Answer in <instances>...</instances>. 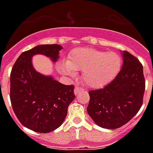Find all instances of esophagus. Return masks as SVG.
Masks as SVG:
<instances>
[{
  "label": "esophagus",
  "mask_w": 153,
  "mask_h": 153,
  "mask_svg": "<svg viewBox=\"0 0 153 153\" xmlns=\"http://www.w3.org/2000/svg\"><path fill=\"white\" fill-rule=\"evenodd\" d=\"M83 91V88L81 87V86H75V87H74V94L77 95L80 91Z\"/></svg>",
  "instance_id": "obj_1"
}]
</instances>
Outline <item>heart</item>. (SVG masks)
Wrapping results in <instances>:
<instances>
[{
	"label": "heart",
	"mask_w": 153,
	"mask_h": 153,
	"mask_svg": "<svg viewBox=\"0 0 153 153\" xmlns=\"http://www.w3.org/2000/svg\"><path fill=\"white\" fill-rule=\"evenodd\" d=\"M121 65V57L115 52L77 48L70 52L67 62H62L60 68L69 75H74L77 71H83L84 82L93 88H100L115 78Z\"/></svg>",
	"instance_id": "b5f03b06"
}]
</instances>
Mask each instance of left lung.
Returning a JSON list of instances; mask_svg holds the SVG:
<instances>
[{"mask_svg": "<svg viewBox=\"0 0 153 153\" xmlns=\"http://www.w3.org/2000/svg\"><path fill=\"white\" fill-rule=\"evenodd\" d=\"M122 68L103 88L89 91L87 112L102 128L114 129L128 123L143 104L145 80L137 58L124 51Z\"/></svg>", "mask_w": 153, "mask_h": 153, "instance_id": "8db88e82", "label": "left lung"}]
</instances>
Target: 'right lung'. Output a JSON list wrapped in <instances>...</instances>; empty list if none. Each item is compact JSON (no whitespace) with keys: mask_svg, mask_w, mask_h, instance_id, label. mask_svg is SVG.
Returning <instances> with one entry per match:
<instances>
[{"mask_svg":"<svg viewBox=\"0 0 153 153\" xmlns=\"http://www.w3.org/2000/svg\"><path fill=\"white\" fill-rule=\"evenodd\" d=\"M62 47L39 45L24 51L17 58L10 74V100L20 122L26 128L41 133L59 128L74 99V85H64L51 77L44 76L32 67V57L43 54L56 61Z\"/></svg>","mask_w":153,"mask_h":153,"instance_id":"right-lung-1","label":"right lung"}]
</instances>
